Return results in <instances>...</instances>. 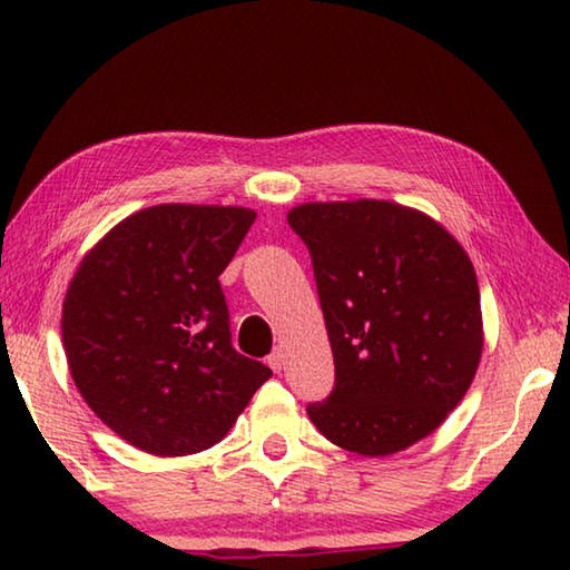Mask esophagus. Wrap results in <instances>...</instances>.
Wrapping results in <instances>:
<instances>
[{
    "label": "esophagus",
    "instance_id": "obj_1",
    "mask_svg": "<svg viewBox=\"0 0 570 570\" xmlns=\"http://www.w3.org/2000/svg\"><path fill=\"white\" fill-rule=\"evenodd\" d=\"M284 362H286V354H284V350H274L272 354H268V360H266V364L272 366L274 372H282Z\"/></svg>",
    "mask_w": 570,
    "mask_h": 570
}]
</instances>
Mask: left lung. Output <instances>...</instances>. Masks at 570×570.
I'll list each match as a JSON object with an SVG mask.
<instances>
[{"instance_id": "8db88e82", "label": "left lung", "mask_w": 570, "mask_h": 570, "mask_svg": "<svg viewBox=\"0 0 570 570\" xmlns=\"http://www.w3.org/2000/svg\"><path fill=\"white\" fill-rule=\"evenodd\" d=\"M312 254L334 390L308 420L336 448L387 458L435 432L482 354L478 276L435 218L392 200L288 210Z\"/></svg>"}]
</instances>
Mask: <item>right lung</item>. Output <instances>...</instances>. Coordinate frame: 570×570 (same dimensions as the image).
<instances>
[{"label": "right lung", "instance_id": "right-lung-1", "mask_svg": "<svg viewBox=\"0 0 570 570\" xmlns=\"http://www.w3.org/2000/svg\"><path fill=\"white\" fill-rule=\"evenodd\" d=\"M254 220L240 206H150L77 266L62 304L67 366L132 448L158 458L214 448L272 377L230 346L218 282Z\"/></svg>", "mask_w": 570, "mask_h": 570}]
</instances>
